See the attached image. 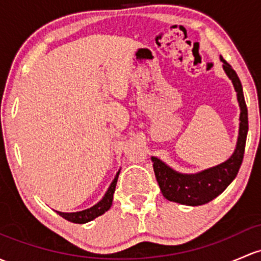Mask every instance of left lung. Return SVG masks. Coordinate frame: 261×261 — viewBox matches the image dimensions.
<instances>
[{
  "label": "left lung",
  "mask_w": 261,
  "mask_h": 261,
  "mask_svg": "<svg viewBox=\"0 0 261 261\" xmlns=\"http://www.w3.org/2000/svg\"><path fill=\"white\" fill-rule=\"evenodd\" d=\"M220 60L224 64V71L234 85L240 106V126L237 147H235L234 153L225 163L197 172V174H180L167 166L160 159L152 156L151 160L153 163L152 166L156 180H158L163 195L170 201L190 205V206L206 204L220 195L230 185V182L237 177L241 163H243L249 128L248 109H246L245 98H244L243 86L237 72L225 61L223 56H220Z\"/></svg>",
  "instance_id": "left-lung-1"
}]
</instances>
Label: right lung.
Listing matches in <instances>:
<instances>
[{
    "label": "right lung",
    "mask_w": 261,
    "mask_h": 261,
    "mask_svg": "<svg viewBox=\"0 0 261 261\" xmlns=\"http://www.w3.org/2000/svg\"><path fill=\"white\" fill-rule=\"evenodd\" d=\"M119 174H120V170L119 172L116 174L115 179L112 180L111 185L106 191V194L103 195L102 199L97 202V204L94 205L92 207L86 210H82V211H77V213H61V211H56L60 216L66 219V220L71 221V223H75V224H85V223H89V221L94 220V219L97 218V216L102 215L103 213H106L112 205V197H114V193H115V188H116V184H117V179H119Z\"/></svg>",
    "instance_id": "1"
}]
</instances>
